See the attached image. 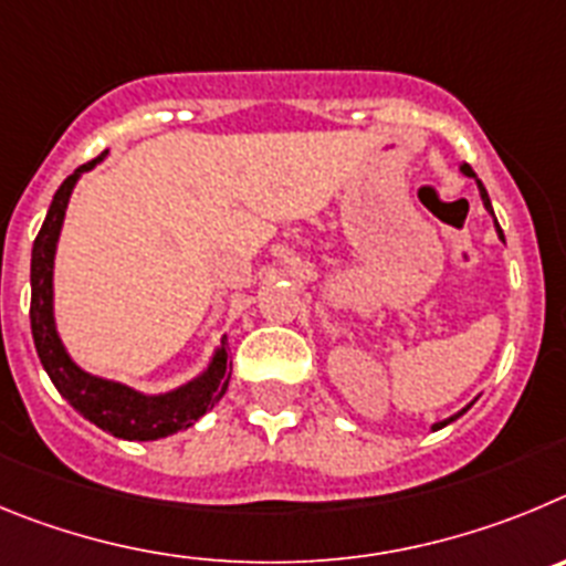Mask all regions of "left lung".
Listing matches in <instances>:
<instances>
[{"mask_svg": "<svg viewBox=\"0 0 566 566\" xmlns=\"http://www.w3.org/2000/svg\"><path fill=\"white\" fill-rule=\"evenodd\" d=\"M460 171H462V175H465V177H473V182H476V188H480L482 206H485V211H488V213H491V217H493V206H491V197H488V191H485V186H482V180H480V177L473 175V169H471V166H468V163H462V166H460ZM493 226H496V233H499V239H502V242H505V233H502V228H499L496 217H493ZM471 406H473V400H471V403H468V406H465V409H460V411H457V415H451V417H446V420L434 422V426H431V431H440V429H446L448 422H454V420H460V417H462V415H465V411H468V409H471Z\"/></svg>", "mask_w": 566, "mask_h": 566, "instance_id": "left-lung-1", "label": "left lung"}]
</instances>
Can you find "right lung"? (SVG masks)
Here are the masks:
<instances>
[{
    "label": "right lung",
    "mask_w": 566,
    "mask_h": 566,
    "mask_svg": "<svg viewBox=\"0 0 566 566\" xmlns=\"http://www.w3.org/2000/svg\"><path fill=\"white\" fill-rule=\"evenodd\" d=\"M106 155L109 151L75 169L67 180L61 182L53 202H50L42 231L33 242V256H30V329H33L35 353H39L44 371L50 375L59 395L78 415H84L106 434L120 437V440H163V437H171L188 426H195L206 411L220 403L222 395L228 391L231 360H228L226 335H222L220 344L213 346L211 358L200 375L169 391H140L132 389L129 384H120V380L93 375V371L75 364V358L61 340L59 324H55V251H59L70 197H73L81 177L93 171L98 163H104Z\"/></svg>",
    "instance_id": "obj_1"
}]
</instances>
